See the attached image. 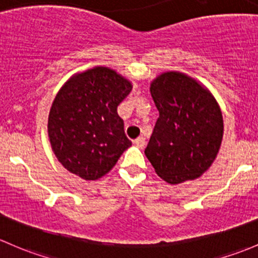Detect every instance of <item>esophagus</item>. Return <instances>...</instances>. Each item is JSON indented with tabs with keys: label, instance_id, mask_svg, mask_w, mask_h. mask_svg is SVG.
<instances>
[{
	"label": "esophagus",
	"instance_id": "obj_1",
	"mask_svg": "<svg viewBox=\"0 0 258 258\" xmlns=\"http://www.w3.org/2000/svg\"><path fill=\"white\" fill-rule=\"evenodd\" d=\"M134 144L137 145L138 148H144V145H145V139L143 137H139V138H137V139L134 140Z\"/></svg>",
	"mask_w": 258,
	"mask_h": 258
}]
</instances>
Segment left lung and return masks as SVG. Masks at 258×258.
<instances>
[{
	"instance_id": "obj_1",
	"label": "left lung",
	"mask_w": 258,
	"mask_h": 258,
	"mask_svg": "<svg viewBox=\"0 0 258 258\" xmlns=\"http://www.w3.org/2000/svg\"><path fill=\"white\" fill-rule=\"evenodd\" d=\"M159 118L145 155L169 184L195 180L216 158L224 135L219 103L208 88L180 72H165L150 84Z\"/></svg>"
}]
</instances>
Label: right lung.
Returning a JSON list of instances; mask_svg holds the SVG:
<instances>
[{
	"instance_id": "add662e5",
	"label": "right lung",
	"mask_w": 258,
	"mask_h": 258,
	"mask_svg": "<svg viewBox=\"0 0 258 258\" xmlns=\"http://www.w3.org/2000/svg\"><path fill=\"white\" fill-rule=\"evenodd\" d=\"M132 89L128 79L108 67L74 74L59 89L49 110L48 137L68 171L99 179L132 145L116 111Z\"/></svg>"
}]
</instances>
